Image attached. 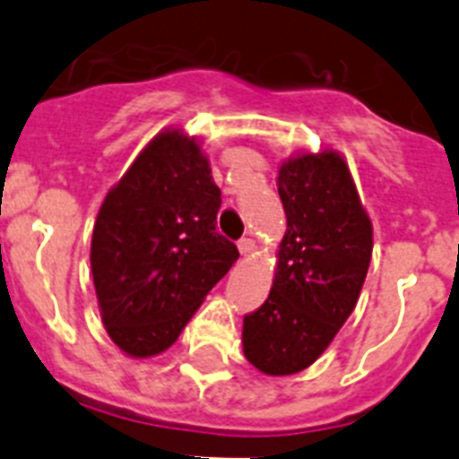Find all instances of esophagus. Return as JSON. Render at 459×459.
Masks as SVG:
<instances>
[{"label":"esophagus","instance_id":"34e87169","mask_svg":"<svg viewBox=\"0 0 459 459\" xmlns=\"http://www.w3.org/2000/svg\"><path fill=\"white\" fill-rule=\"evenodd\" d=\"M238 249H239V254L242 255H249V254H254V249H255V244H254V239H249V238H242L238 242Z\"/></svg>","mask_w":459,"mask_h":459}]
</instances>
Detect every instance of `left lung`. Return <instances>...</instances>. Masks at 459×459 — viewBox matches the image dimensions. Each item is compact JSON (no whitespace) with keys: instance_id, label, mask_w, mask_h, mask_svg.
Wrapping results in <instances>:
<instances>
[{"instance_id":"1","label":"left lung","mask_w":459,"mask_h":459,"mask_svg":"<svg viewBox=\"0 0 459 459\" xmlns=\"http://www.w3.org/2000/svg\"><path fill=\"white\" fill-rule=\"evenodd\" d=\"M288 230L273 288L244 315V355L269 376L303 371L358 303L371 263V221L335 152L306 153L278 171Z\"/></svg>"}]
</instances>
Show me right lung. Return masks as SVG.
Listing matches in <instances>:
<instances>
[{
    "label": "right lung",
    "mask_w": 459,
    "mask_h": 459,
    "mask_svg": "<svg viewBox=\"0 0 459 459\" xmlns=\"http://www.w3.org/2000/svg\"><path fill=\"white\" fill-rule=\"evenodd\" d=\"M221 192L195 138L160 133L101 204L94 290L110 340L128 355L169 349L239 258L217 230Z\"/></svg>",
    "instance_id": "obj_1"
}]
</instances>
